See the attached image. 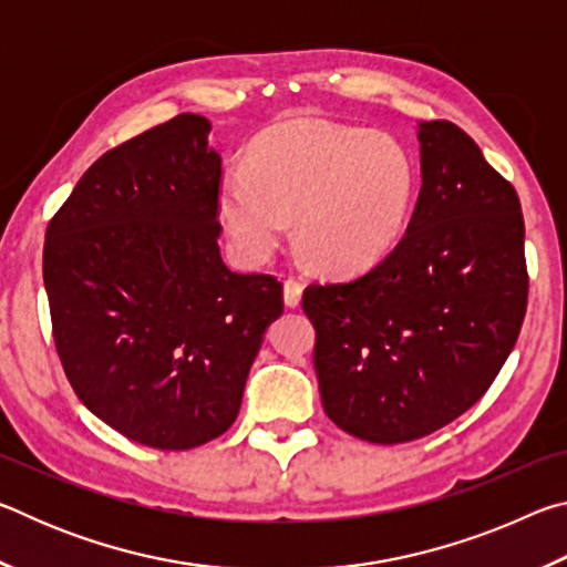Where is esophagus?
<instances>
[{"label": "esophagus", "mask_w": 567, "mask_h": 567, "mask_svg": "<svg viewBox=\"0 0 567 567\" xmlns=\"http://www.w3.org/2000/svg\"><path fill=\"white\" fill-rule=\"evenodd\" d=\"M302 300V282L295 280V277H287L285 280V305L297 307Z\"/></svg>", "instance_id": "34e87169"}]
</instances>
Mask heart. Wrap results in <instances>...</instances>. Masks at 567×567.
Segmentation results:
<instances>
[{
	"label": "heart",
	"instance_id": "heart-1",
	"mask_svg": "<svg viewBox=\"0 0 567 567\" xmlns=\"http://www.w3.org/2000/svg\"><path fill=\"white\" fill-rule=\"evenodd\" d=\"M227 172L219 219L247 260L272 257L297 215V239L330 272H360L398 245L415 203V165L398 140L297 117L255 140Z\"/></svg>",
	"mask_w": 567,
	"mask_h": 567
}]
</instances>
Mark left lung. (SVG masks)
<instances>
[{
    "label": "left lung",
    "instance_id": "1",
    "mask_svg": "<svg viewBox=\"0 0 567 567\" xmlns=\"http://www.w3.org/2000/svg\"><path fill=\"white\" fill-rule=\"evenodd\" d=\"M417 140L422 187L405 237L368 272L302 295L322 408L378 445L425 437L473 408L527 307L515 187L453 122H420Z\"/></svg>",
    "mask_w": 567,
    "mask_h": 567
}]
</instances>
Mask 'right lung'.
Returning <instances> with one entry per match:
<instances>
[{
	"mask_svg": "<svg viewBox=\"0 0 567 567\" xmlns=\"http://www.w3.org/2000/svg\"><path fill=\"white\" fill-rule=\"evenodd\" d=\"M177 114L114 147L47 227L44 287L64 375L134 443L189 450L233 425L267 324L272 275L219 255L223 157Z\"/></svg>",
	"mask_w": 567,
	"mask_h": 567,
	"instance_id": "add662e5",
	"label": "right lung"
}]
</instances>
